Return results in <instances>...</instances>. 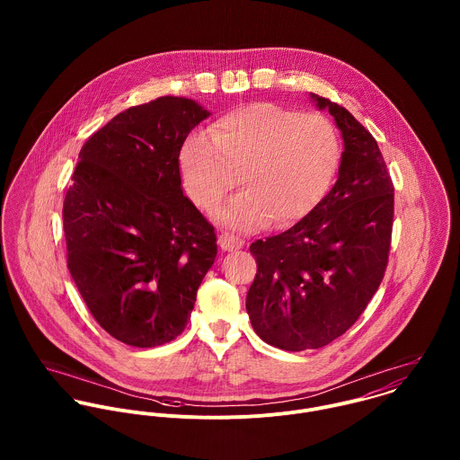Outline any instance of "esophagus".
Segmentation results:
<instances>
[{
	"instance_id": "obj_1",
	"label": "esophagus",
	"mask_w": 460,
	"mask_h": 460,
	"mask_svg": "<svg viewBox=\"0 0 460 460\" xmlns=\"http://www.w3.org/2000/svg\"><path fill=\"white\" fill-rule=\"evenodd\" d=\"M217 244L223 252H234V250H241L244 246V241L235 235H230V234H221L217 237Z\"/></svg>"
}]
</instances>
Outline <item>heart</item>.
I'll return each mask as SVG.
<instances>
[{
	"mask_svg": "<svg viewBox=\"0 0 460 460\" xmlns=\"http://www.w3.org/2000/svg\"><path fill=\"white\" fill-rule=\"evenodd\" d=\"M340 139L332 122L274 102H252L225 113L212 136L190 134L179 150V173L190 199L212 210L237 184L244 191L216 214L235 230H253L270 219L290 226L326 197L340 166Z\"/></svg>",
	"mask_w": 460,
	"mask_h": 460,
	"instance_id": "obj_1",
	"label": "heart"
}]
</instances>
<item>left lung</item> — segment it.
Listing matches in <instances>:
<instances>
[{
  "label": "left lung",
  "instance_id": "1",
  "mask_svg": "<svg viewBox=\"0 0 460 460\" xmlns=\"http://www.w3.org/2000/svg\"><path fill=\"white\" fill-rule=\"evenodd\" d=\"M310 97L341 131L338 179L306 217L250 246L252 326L292 352L321 349L359 319L385 278L394 226V182L376 137L340 104Z\"/></svg>",
  "mask_w": 460,
  "mask_h": 460
}]
</instances>
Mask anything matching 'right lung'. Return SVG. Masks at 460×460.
<instances>
[{"instance_id": "add662e5", "label": "right lung", "mask_w": 460, "mask_h": 460, "mask_svg": "<svg viewBox=\"0 0 460 460\" xmlns=\"http://www.w3.org/2000/svg\"><path fill=\"white\" fill-rule=\"evenodd\" d=\"M208 115L172 95L132 106L86 139L66 190L70 276L99 326L132 347L184 331L217 255L214 228L184 197L177 163Z\"/></svg>"}]
</instances>
